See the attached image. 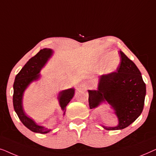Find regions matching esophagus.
Segmentation results:
<instances>
[{"instance_id":"esophagus-1","label":"esophagus","mask_w":156,"mask_h":156,"mask_svg":"<svg viewBox=\"0 0 156 156\" xmlns=\"http://www.w3.org/2000/svg\"><path fill=\"white\" fill-rule=\"evenodd\" d=\"M84 86L85 87H86V88H89V85L88 84H86V85H84Z\"/></svg>"}]
</instances>
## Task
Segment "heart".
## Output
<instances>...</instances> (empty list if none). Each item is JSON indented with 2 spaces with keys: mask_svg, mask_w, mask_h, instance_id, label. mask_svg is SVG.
<instances>
[{
  "mask_svg": "<svg viewBox=\"0 0 156 156\" xmlns=\"http://www.w3.org/2000/svg\"><path fill=\"white\" fill-rule=\"evenodd\" d=\"M106 56V54H104L100 58L99 61V65H101L102 62L104 61L105 57ZM119 64H120V57L118 53L112 52L109 53L104 60L103 65L101 66L102 73L105 74H110L114 73L118 69Z\"/></svg>",
  "mask_w": 156,
  "mask_h": 156,
  "instance_id": "heart-1",
  "label": "heart"
}]
</instances>
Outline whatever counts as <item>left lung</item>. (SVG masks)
Listing matches in <instances>:
<instances>
[{
  "label": "left lung",
  "instance_id": "1",
  "mask_svg": "<svg viewBox=\"0 0 156 156\" xmlns=\"http://www.w3.org/2000/svg\"><path fill=\"white\" fill-rule=\"evenodd\" d=\"M116 72L99 79L97 90H88L91 109L106 101L112 106L119 120L118 126L104 129L121 130L136 120L144 109L146 87L136 65L122 51Z\"/></svg>",
  "mask_w": 156,
  "mask_h": 156
}]
</instances>
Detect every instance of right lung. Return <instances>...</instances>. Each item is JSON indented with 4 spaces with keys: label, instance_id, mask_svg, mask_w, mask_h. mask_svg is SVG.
I'll use <instances>...</instances> for the list:
<instances>
[{
    "label": "right lung",
    "instance_id": "obj_1",
    "mask_svg": "<svg viewBox=\"0 0 156 156\" xmlns=\"http://www.w3.org/2000/svg\"><path fill=\"white\" fill-rule=\"evenodd\" d=\"M53 51L51 49L44 48L40 50L37 55L30 59L25 64L20 72L17 74L13 84V97L12 102L15 112H16L18 118L25 126L35 133H47L51 129L39 126L33 119H31L25 114L23 107V94L27 87L33 81H37L40 77V70L44 67L50 57L52 56ZM74 95V89L70 88L59 91L57 99L62 110L65 114L66 106Z\"/></svg>",
    "mask_w": 156,
    "mask_h": 156
}]
</instances>
